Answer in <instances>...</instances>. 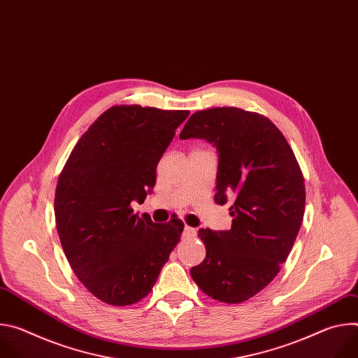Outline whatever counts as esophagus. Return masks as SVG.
Instances as JSON below:
<instances>
[{
  "label": "esophagus",
  "instance_id": "obj_1",
  "mask_svg": "<svg viewBox=\"0 0 358 358\" xmlns=\"http://www.w3.org/2000/svg\"><path fill=\"white\" fill-rule=\"evenodd\" d=\"M182 235H184L185 238H194V236L196 235V231H195L194 228H191V227H185Z\"/></svg>",
  "mask_w": 358,
  "mask_h": 358
}]
</instances>
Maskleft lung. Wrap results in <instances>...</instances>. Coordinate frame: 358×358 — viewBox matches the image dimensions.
<instances>
[{"label": "left lung", "mask_w": 358, "mask_h": 358, "mask_svg": "<svg viewBox=\"0 0 358 358\" xmlns=\"http://www.w3.org/2000/svg\"><path fill=\"white\" fill-rule=\"evenodd\" d=\"M180 138H202L217 148L214 199L224 206L235 196L231 229H199L207 255L191 278L218 301H245L275 279L289 257L304 214L303 174L285 136L258 113L199 110Z\"/></svg>", "instance_id": "obj_1"}]
</instances>
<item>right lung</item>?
<instances>
[{
  "label": "right lung",
  "instance_id": "add662e5",
  "mask_svg": "<svg viewBox=\"0 0 358 358\" xmlns=\"http://www.w3.org/2000/svg\"><path fill=\"white\" fill-rule=\"evenodd\" d=\"M188 110L113 106L72 150L55 192V220L66 259L101 301L145 297L181 238L184 224L133 213L156 184V167Z\"/></svg>",
  "mask_w": 358,
  "mask_h": 358
}]
</instances>
